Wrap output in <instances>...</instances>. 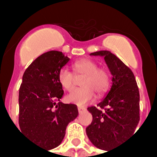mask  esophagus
Listing matches in <instances>:
<instances>
[{
  "label": "esophagus",
  "mask_w": 157,
  "mask_h": 157,
  "mask_svg": "<svg viewBox=\"0 0 157 157\" xmlns=\"http://www.w3.org/2000/svg\"><path fill=\"white\" fill-rule=\"evenodd\" d=\"M86 110V108H84V107H78V112L79 113H82L85 112Z\"/></svg>",
  "instance_id": "34e87169"
}]
</instances>
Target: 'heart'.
<instances>
[{
  "label": "heart",
  "mask_w": 157,
  "mask_h": 157,
  "mask_svg": "<svg viewBox=\"0 0 157 157\" xmlns=\"http://www.w3.org/2000/svg\"><path fill=\"white\" fill-rule=\"evenodd\" d=\"M75 75L78 77L84 76L81 82L82 87L75 89L66 96V101L78 106H85L92 102L98 97L103 95L109 86V72L98 68L93 60L84 59L74 64ZM59 84L65 90L71 91L75 84V75L67 68H62L59 72Z\"/></svg>",
  "instance_id": "heart-1"
}]
</instances>
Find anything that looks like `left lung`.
<instances>
[{
    "mask_svg": "<svg viewBox=\"0 0 157 157\" xmlns=\"http://www.w3.org/2000/svg\"><path fill=\"white\" fill-rule=\"evenodd\" d=\"M90 55L103 57L113 75L112 86L98 109H87L93 120L86 129L90 141L108 152L135 132L140 121V93L131 70L115 55L102 50Z\"/></svg>",
    "mask_w": 157,
    "mask_h": 157,
    "instance_id": "1",
    "label": "left lung"
}]
</instances>
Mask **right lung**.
<instances>
[{
  "label": "right lung",
  "mask_w": 157,
  "mask_h": 157,
  "mask_svg": "<svg viewBox=\"0 0 157 157\" xmlns=\"http://www.w3.org/2000/svg\"><path fill=\"white\" fill-rule=\"evenodd\" d=\"M69 61L62 52L43 54L27 68L19 89L21 130L48 150L61 144L67 125L78 116L77 106L59 102L64 91L59 72Z\"/></svg>",
  "instance_id": "add662e5"
}]
</instances>
